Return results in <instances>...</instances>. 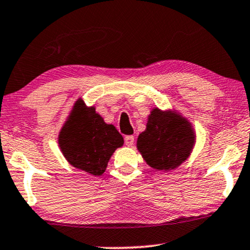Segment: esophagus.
I'll use <instances>...</instances> for the list:
<instances>
[{
    "instance_id": "1",
    "label": "esophagus",
    "mask_w": 250,
    "mask_h": 250,
    "mask_svg": "<svg viewBox=\"0 0 250 250\" xmlns=\"http://www.w3.org/2000/svg\"><path fill=\"white\" fill-rule=\"evenodd\" d=\"M134 142H135L134 136H125V143L127 146H132V145H134Z\"/></svg>"
}]
</instances>
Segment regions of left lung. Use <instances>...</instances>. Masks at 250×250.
I'll return each instance as SVG.
<instances>
[{
	"instance_id": "obj_1",
	"label": "left lung",
	"mask_w": 250,
	"mask_h": 250,
	"mask_svg": "<svg viewBox=\"0 0 250 250\" xmlns=\"http://www.w3.org/2000/svg\"><path fill=\"white\" fill-rule=\"evenodd\" d=\"M195 143V130L187 118L176 109L153 107L136 146L151 168L167 173L188 159Z\"/></svg>"
}]
</instances>
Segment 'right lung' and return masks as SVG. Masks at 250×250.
Wrapping results in <instances>:
<instances>
[{"label": "right lung", "instance_id": "obj_1", "mask_svg": "<svg viewBox=\"0 0 250 250\" xmlns=\"http://www.w3.org/2000/svg\"><path fill=\"white\" fill-rule=\"evenodd\" d=\"M58 143L72 167L99 176L116 148L123 145V137L114 125L104 121L96 107L86 106L78 98L59 132Z\"/></svg>", "mask_w": 250, "mask_h": 250}]
</instances>
